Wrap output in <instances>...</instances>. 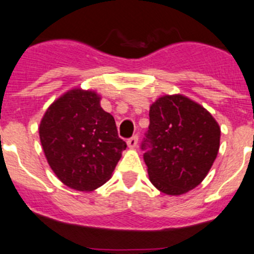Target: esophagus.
Returning a JSON list of instances; mask_svg holds the SVG:
<instances>
[{
	"label": "esophagus",
	"mask_w": 254,
	"mask_h": 254,
	"mask_svg": "<svg viewBox=\"0 0 254 254\" xmlns=\"http://www.w3.org/2000/svg\"><path fill=\"white\" fill-rule=\"evenodd\" d=\"M127 146L130 147V149H134V147L137 146V136L135 135V136L130 137L129 140H127Z\"/></svg>",
	"instance_id": "esophagus-1"
}]
</instances>
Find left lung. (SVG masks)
<instances>
[{
  "mask_svg": "<svg viewBox=\"0 0 254 254\" xmlns=\"http://www.w3.org/2000/svg\"><path fill=\"white\" fill-rule=\"evenodd\" d=\"M141 145L147 174L160 192L180 196L203 181L220 149L221 129L202 105L182 94L162 95L150 105Z\"/></svg>",
  "mask_w": 254,
  "mask_h": 254,
  "instance_id": "left-lung-1",
  "label": "left lung"
}]
</instances>
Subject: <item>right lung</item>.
I'll list each match as a JSON object with an SVG mask.
<instances>
[{
    "instance_id": "add662e5",
    "label": "right lung",
    "mask_w": 254,
    "mask_h": 254,
    "mask_svg": "<svg viewBox=\"0 0 254 254\" xmlns=\"http://www.w3.org/2000/svg\"><path fill=\"white\" fill-rule=\"evenodd\" d=\"M94 90L73 88L54 100L39 124L48 165L65 186L93 191L112 177L127 142Z\"/></svg>"
}]
</instances>
